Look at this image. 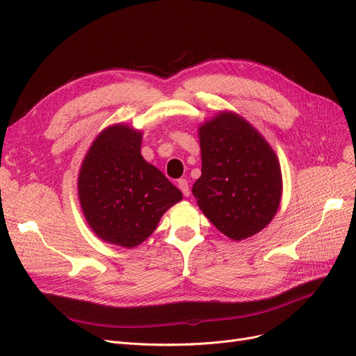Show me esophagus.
Segmentation results:
<instances>
[{
    "label": "esophagus",
    "mask_w": 356,
    "mask_h": 356,
    "mask_svg": "<svg viewBox=\"0 0 356 356\" xmlns=\"http://www.w3.org/2000/svg\"><path fill=\"white\" fill-rule=\"evenodd\" d=\"M177 186H179V189L181 191V193H183L184 196H189V195H191L189 181H188V180H186V179H179V180H177Z\"/></svg>",
    "instance_id": "1"
}]
</instances>
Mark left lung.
I'll list each match as a JSON object with an SVG mask.
<instances>
[{
	"label": "left lung",
	"instance_id": "1",
	"mask_svg": "<svg viewBox=\"0 0 356 356\" xmlns=\"http://www.w3.org/2000/svg\"><path fill=\"white\" fill-rule=\"evenodd\" d=\"M197 131L202 176L192 188L197 207L234 241L258 234L282 202L283 177L274 149L232 111L218 112Z\"/></svg>",
	"mask_w": 356,
	"mask_h": 356
}]
</instances>
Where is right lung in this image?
<instances>
[{"instance_id":"right-lung-1","label":"right lung","mask_w":356,"mask_h":356,"mask_svg":"<svg viewBox=\"0 0 356 356\" xmlns=\"http://www.w3.org/2000/svg\"><path fill=\"white\" fill-rule=\"evenodd\" d=\"M143 133L127 124L97 136L82 161L78 195L89 228L108 244L134 248L154 232L181 192L141 156Z\"/></svg>"}]
</instances>
